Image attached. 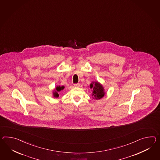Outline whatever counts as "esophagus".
<instances>
[{
    "mask_svg": "<svg viewBox=\"0 0 160 160\" xmlns=\"http://www.w3.org/2000/svg\"><path fill=\"white\" fill-rule=\"evenodd\" d=\"M79 84L78 83H77V84H74V86H75V87H78L79 86Z\"/></svg>",
    "mask_w": 160,
    "mask_h": 160,
    "instance_id": "34e87169",
    "label": "esophagus"
}]
</instances>
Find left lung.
<instances>
[{
  "label": "left lung",
  "mask_w": 160,
  "mask_h": 160,
  "mask_svg": "<svg viewBox=\"0 0 160 160\" xmlns=\"http://www.w3.org/2000/svg\"><path fill=\"white\" fill-rule=\"evenodd\" d=\"M90 84V87L91 88H93V94L92 95L95 98V99H101L103 97H104L105 95V92L103 91V87L99 83L95 82V84Z\"/></svg>",
  "instance_id": "1"
}]
</instances>
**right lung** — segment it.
<instances>
[{"label": "right lung", "mask_w": 160, "mask_h": 160, "mask_svg": "<svg viewBox=\"0 0 160 160\" xmlns=\"http://www.w3.org/2000/svg\"><path fill=\"white\" fill-rule=\"evenodd\" d=\"M63 88H64V87H63V86H62V87H61V86H57V87H56L55 90V92H54V97H58L59 95L57 93V92L61 91V90H62Z\"/></svg>", "instance_id": "obj_1"}]
</instances>
